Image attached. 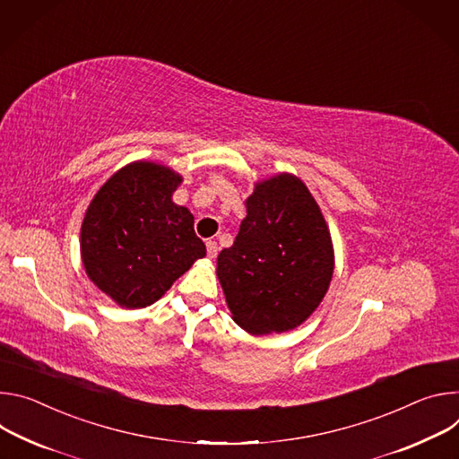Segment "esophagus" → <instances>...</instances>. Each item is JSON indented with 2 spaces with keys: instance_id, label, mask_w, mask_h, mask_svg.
Listing matches in <instances>:
<instances>
[{
  "instance_id": "esophagus-1",
  "label": "esophagus",
  "mask_w": 459,
  "mask_h": 459,
  "mask_svg": "<svg viewBox=\"0 0 459 459\" xmlns=\"http://www.w3.org/2000/svg\"><path fill=\"white\" fill-rule=\"evenodd\" d=\"M206 249H208V257H210V259H215V257H217L219 246H217L215 240H208V242H206Z\"/></svg>"
}]
</instances>
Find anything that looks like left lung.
Wrapping results in <instances>:
<instances>
[{
  "label": "left lung",
  "instance_id": "left-lung-1",
  "mask_svg": "<svg viewBox=\"0 0 459 459\" xmlns=\"http://www.w3.org/2000/svg\"><path fill=\"white\" fill-rule=\"evenodd\" d=\"M217 277L233 321L251 335L295 330L323 302L335 268L325 215L299 177L255 182Z\"/></svg>",
  "mask_w": 459,
  "mask_h": 459
}]
</instances>
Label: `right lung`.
Wrapping results in <instances>:
<instances>
[{
  "mask_svg": "<svg viewBox=\"0 0 459 459\" xmlns=\"http://www.w3.org/2000/svg\"><path fill=\"white\" fill-rule=\"evenodd\" d=\"M182 180L169 166L136 160L120 168L89 204L80 230L82 264L122 308L151 307L206 257L191 212L173 202Z\"/></svg>",
  "mask_w": 459,
  "mask_h": 459,
  "instance_id": "right-lung-1",
  "label": "right lung"
}]
</instances>
